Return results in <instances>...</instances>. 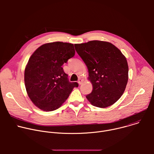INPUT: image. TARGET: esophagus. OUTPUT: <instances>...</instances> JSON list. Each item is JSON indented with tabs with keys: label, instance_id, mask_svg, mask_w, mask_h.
Returning a JSON list of instances; mask_svg holds the SVG:
<instances>
[{
	"label": "esophagus",
	"instance_id": "obj_1",
	"mask_svg": "<svg viewBox=\"0 0 154 154\" xmlns=\"http://www.w3.org/2000/svg\"><path fill=\"white\" fill-rule=\"evenodd\" d=\"M83 80L82 79H79V80H78V83H79V85H81L82 83H83Z\"/></svg>",
	"mask_w": 154,
	"mask_h": 154
}]
</instances>
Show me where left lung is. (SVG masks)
<instances>
[{
  "mask_svg": "<svg viewBox=\"0 0 154 154\" xmlns=\"http://www.w3.org/2000/svg\"><path fill=\"white\" fill-rule=\"evenodd\" d=\"M88 70L92 92L86 97L94 106L105 108L123 94L128 79L126 58L113 44L91 41L74 45Z\"/></svg>",
  "mask_w": 154,
  "mask_h": 154,
  "instance_id": "obj_1",
  "label": "left lung"
}]
</instances>
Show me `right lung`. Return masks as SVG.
<instances>
[{"mask_svg": "<svg viewBox=\"0 0 154 154\" xmlns=\"http://www.w3.org/2000/svg\"><path fill=\"white\" fill-rule=\"evenodd\" d=\"M73 44L54 42L39 47L25 69L24 82L32 102L43 111L58 109L66 101L77 82H70L62 66L73 57Z\"/></svg>", "mask_w": 154, "mask_h": 154, "instance_id": "obj_1", "label": "right lung"}]
</instances>
